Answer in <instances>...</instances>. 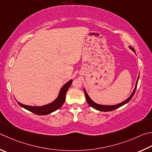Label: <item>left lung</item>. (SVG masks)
I'll return each mask as SVG.
<instances>
[{"label": "left lung", "mask_w": 152, "mask_h": 152, "mask_svg": "<svg viewBox=\"0 0 152 152\" xmlns=\"http://www.w3.org/2000/svg\"><path fill=\"white\" fill-rule=\"evenodd\" d=\"M129 49L132 50L133 51H134L135 53V49L134 48L132 47H129ZM139 77H140V74L139 75H138V77L137 79V81H136V83H135V88L134 89V91H133L132 94H131V95L127 98L126 100L124 101L123 102H121L120 103H118V104H116V105H102V104H98V103L94 102V101H93L90 97L89 96V95L87 94V91H86V89L83 88L84 90V93H85V95H86V100L87 103H88V104L91 106V107L94 108L95 110H97L98 111H113V110H115L116 109H118L119 107H121V106H123L124 105L126 104L127 103H128L130 100L132 99V98L134 96V95L135 92V90H136L137 88V82H138V79H139Z\"/></svg>", "instance_id": "1"}]
</instances>
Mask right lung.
Returning <instances> with one entry per match:
<instances>
[{
	"label": "right lung",
	"instance_id": "1",
	"mask_svg": "<svg viewBox=\"0 0 152 152\" xmlns=\"http://www.w3.org/2000/svg\"><path fill=\"white\" fill-rule=\"evenodd\" d=\"M72 82H73L72 79H71V80L69 81L68 82H66V83L61 87L57 97L56 98L53 102L50 103H48V104L42 106H31L22 104V103L18 102L17 101V102L18 103V104L19 105L20 107L25 108V110L31 111V112L33 113H35L37 115H48V114L51 113L52 112H54L56 110H57L58 109H59L61 106L63 105L65 101L66 91H67V90L69 89V87L71 86Z\"/></svg>",
	"mask_w": 152,
	"mask_h": 152
}]
</instances>
